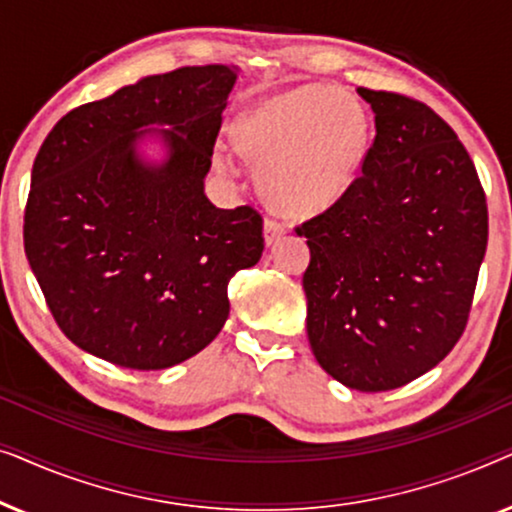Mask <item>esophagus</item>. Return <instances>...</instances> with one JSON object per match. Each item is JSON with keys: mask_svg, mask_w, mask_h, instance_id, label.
<instances>
[{"mask_svg": "<svg viewBox=\"0 0 512 512\" xmlns=\"http://www.w3.org/2000/svg\"><path fill=\"white\" fill-rule=\"evenodd\" d=\"M284 233H286L284 223H279L277 219H265L263 235H265V244H268V247H272V244H277L279 240H282Z\"/></svg>", "mask_w": 512, "mask_h": 512, "instance_id": "1", "label": "esophagus"}]
</instances>
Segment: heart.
Wrapping results in <instances>:
<instances>
[{"label":"heart","mask_w":512,"mask_h":512,"mask_svg":"<svg viewBox=\"0 0 512 512\" xmlns=\"http://www.w3.org/2000/svg\"><path fill=\"white\" fill-rule=\"evenodd\" d=\"M235 142L258 167L261 191L277 212H326L354 184L370 142L366 107L342 88L307 83L272 95L235 121ZM235 172L230 151H216Z\"/></svg>","instance_id":"obj_1"}]
</instances>
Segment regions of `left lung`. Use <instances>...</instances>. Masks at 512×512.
Masks as SVG:
<instances>
[{"label": "left lung", "instance_id": "left-lung-1", "mask_svg": "<svg viewBox=\"0 0 512 512\" xmlns=\"http://www.w3.org/2000/svg\"><path fill=\"white\" fill-rule=\"evenodd\" d=\"M375 142L307 237V338L328 375L389 391L438 366L464 333L487 249V200L454 130L424 102L356 90Z\"/></svg>", "mask_w": 512, "mask_h": 512}]
</instances>
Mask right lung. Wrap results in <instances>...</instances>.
Masks as SVG:
<instances>
[{"instance_id": "add662e5", "label": "right lung", "mask_w": 512, "mask_h": 512, "mask_svg": "<svg viewBox=\"0 0 512 512\" xmlns=\"http://www.w3.org/2000/svg\"><path fill=\"white\" fill-rule=\"evenodd\" d=\"M235 81L228 65L146 76L72 109L41 144L25 254L53 319L83 352L163 370L226 324L230 277L265 247L254 207L219 209L205 195ZM144 136L166 144L163 164L138 156Z\"/></svg>"}]
</instances>
